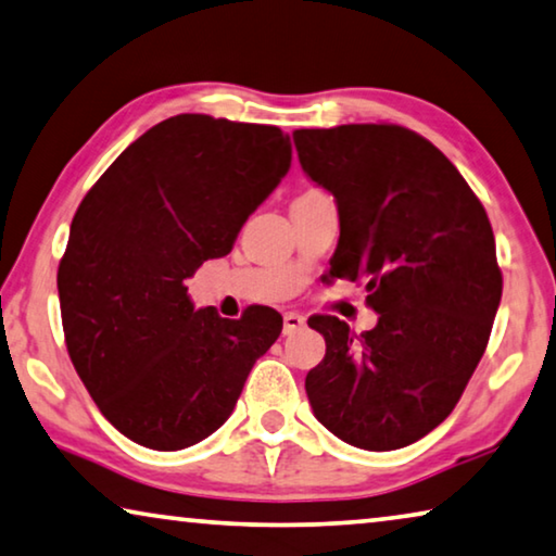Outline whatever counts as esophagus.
Segmentation results:
<instances>
[{"instance_id":"1","label":"esophagus","mask_w":556,"mask_h":556,"mask_svg":"<svg viewBox=\"0 0 556 556\" xmlns=\"http://www.w3.org/2000/svg\"><path fill=\"white\" fill-rule=\"evenodd\" d=\"M304 316L302 314H296V312H287L285 314V337H292V333H296L299 329H304Z\"/></svg>"}]
</instances>
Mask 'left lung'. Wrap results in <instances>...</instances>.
<instances>
[{
    "mask_svg": "<svg viewBox=\"0 0 556 556\" xmlns=\"http://www.w3.org/2000/svg\"><path fill=\"white\" fill-rule=\"evenodd\" d=\"M304 173L339 207L329 275L366 281L371 331L314 316L326 356L306 374L324 428L395 451L438 428L488 346L502 296L488 213L438 148L393 123L294 130Z\"/></svg>",
    "mask_w": 556,
    "mask_h": 556,
    "instance_id": "1",
    "label": "left lung"
}]
</instances>
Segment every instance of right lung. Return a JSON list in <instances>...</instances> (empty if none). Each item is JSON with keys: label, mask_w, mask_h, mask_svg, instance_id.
Returning a JSON list of instances; mask_svg holds the SVG:
<instances>
[{"label": "right lung", "mask_w": 556, "mask_h": 556, "mask_svg": "<svg viewBox=\"0 0 556 556\" xmlns=\"http://www.w3.org/2000/svg\"><path fill=\"white\" fill-rule=\"evenodd\" d=\"M292 165L277 126L180 113L86 192L59 262L66 349L99 410L138 445L182 451L230 418L281 316L195 309L188 281L225 257Z\"/></svg>", "instance_id": "1"}]
</instances>
